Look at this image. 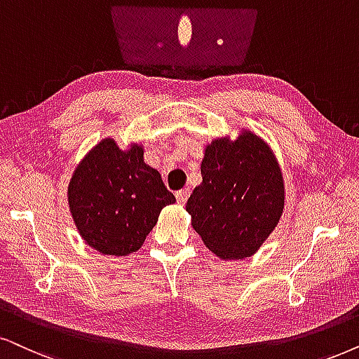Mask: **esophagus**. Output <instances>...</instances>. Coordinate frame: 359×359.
I'll list each match as a JSON object with an SVG mask.
<instances>
[{
  "label": "esophagus",
  "instance_id": "1",
  "mask_svg": "<svg viewBox=\"0 0 359 359\" xmlns=\"http://www.w3.org/2000/svg\"><path fill=\"white\" fill-rule=\"evenodd\" d=\"M189 195H190V189H182V190H179V192L175 194L177 202H179L180 205H185V203H187Z\"/></svg>",
  "mask_w": 359,
  "mask_h": 359
}]
</instances>
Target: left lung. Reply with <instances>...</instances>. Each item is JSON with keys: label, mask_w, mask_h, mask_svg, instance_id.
Returning a JSON list of instances; mask_svg holds the SVG:
<instances>
[{"label": "left lung", "mask_w": 359, "mask_h": 359, "mask_svg": "<svg viewBox=\"0 0 359 359\" xmlns=\"http://www.w3.org/2000/svg\"><path fill=\"white\" fill-rule=\"evenodd\" d=\"M202 184L185 210L202 242L222 260L255 255L285 210V180L275 152L260 135L240 129L237 139L203 147Z\"/></svg>", "instance_id": "left-lung-1"}]
</instances>
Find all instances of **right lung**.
Instances as JSON below:
<instances>
[{
  "instance_id": "1",
  "label": "right lung",
  "mask_w": 359,
  "mask_h": 359,
  "mask_svg": "<svg viewBox=\"0 0 359 359\" xmlns=\"http://www.w3.org/2000/svg\"><path fill=\"white\" fill-rule=\"evenodd\" d=\"M175 203L157 169L144 162V146L126 149L112 137L97 142L72 172L67 205L81 238L102 255L137 252L162 208Z\"/></svg>"
}]
</instances>
